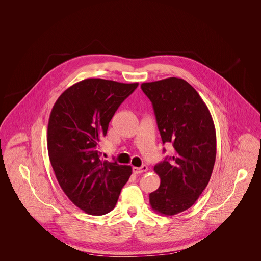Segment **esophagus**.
<instances>
[{
    "label": "esophagus",
    "mask_w": 261,
    "mask_h": 261,
    "mask_svg": "<svg viewBox=\"0 0 261 261\" xmlns=\"http://www.w3.org/2000/svg\"><path fill=\"white\" fill-rule=\"evenodd\" d=\"M148 171V167L146 165H143L141 167H133V172L135 174L144 173Z\"/></svg>",
    "instance_id": "1"
}]
</instances>
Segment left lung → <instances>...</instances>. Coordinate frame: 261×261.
I'll list each match as a JSON object with an SVG mask.
<instances>
[{
  "instance_id": "obj_1",
  "label": "left lung",
  "mask_w": 261,
  "mask_h": 261,
  "mask_svg": "<svg viewBox=\"0 0 261 261\" xmlns=\"http://www.w3.org/2000/svg\"><path fill=\"white\" fill-rule=\"evenodd\" d=\"M141 88L152 103L162 143L174 148L173 156L153 168L161 185L149 194V204L155 212L175 215L190 208L210 182L215 127L207 106L184 79L170 77Z\"/></svg>"
}]
</instances>
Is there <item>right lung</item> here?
<instances>
[{
	"mask_svg": "<svg viewBox=\"0 0 261 261\" xmlns=\"http://www.w3.org/2000/svg\"><path fill=\"white\" fill-rule=\"evenodd\" d=\"M139 83L88 78L67 88L55 102L48 124V152L60 186L91 215L112 211L132 167L99 159V141L118 107Z\"/></svg>",
	"mask_w": 261,
	"mask_h": 261,
	"instance_id": "1",
	"label": "right lung"
}]
</instances>
